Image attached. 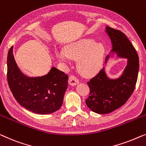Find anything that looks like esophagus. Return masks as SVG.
<instances>
[{"instance_id": "1", "label": "esophagus", "mask_w": 146, "mask_h": 146, "mask_svg": "<svg viewBox=\"0 0 146 146\" xmlns=\"http://www.w3.org/2000/svg\"><path fill=\"white\" fill-rule=\"evenodd\" d=\"M79 83V79H77V77H75V76H74V75H71L70 77H69V85L74 86V85H77Z\"/></svg>"}]
</instances>
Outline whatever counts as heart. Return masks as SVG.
Masks as SVG:
<instances>
[{
  "instance_id": "obj_1",
  "label": "heart",
  "mask_w": 146,
  "mask_h": 146,
  "mask_svg": "<svg viewBox=\"0 0 146 146\" xmlns=\"http://www.w3.org/2000/svg\"><path fill=\"white\" fill-rule=\"evenodd\" d=\"M105 48L92 38H83L71 43L65 50L57 51L56 55L61 61L69 63L70 59L79 60L78 68L82 75L91 76L96 73L104 61Z\"/></svg>"
}]
</instances>
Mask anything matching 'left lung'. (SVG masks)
I'll use <instances>...</instances> for the list:
<instances>
[{
	"label": "left lung",
	"mask_w": 146,
	"mask_h": 146,
	"mask_svg": "<svg viewBox=\"0 0 146 146\" xmlns=\"http://www.w3.org/2000/svg\"><path fill=\"white\" fill-rule=\"evenodd\" d=\"M112 44V52L128 59V64L120 78L110 79L104 69L87 82L90 94L85 100L88 107L98 114H108L126 103L134 91L139 70V57L126 35L118 30L106 27ZM109 55L106 59H108Z\"/></svg>",
	"instance_id": "left-lung-1"
}]
</instances>
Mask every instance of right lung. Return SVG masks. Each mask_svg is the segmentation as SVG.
I'll list each match as a JSON object with an SVG mask.
<instances>
[{"label": "right lung", "mask_w": 146, "mask_h": 146, "mask_svg": "<svg viewBox=\"0 0 146 146\" xmlns=\"http://www.w3.org/2000/svg\"><path fill=\"white\" fill-rule=\"evenodd\" d=\"M7 80L18 103L27 110L40 114L53 113L61 107L68 85V76L55 67L42 77L24 75L14 60L13 46L8 53Z\"/></svg>", "instance_id": "right-lung-1"}]
</instances>
